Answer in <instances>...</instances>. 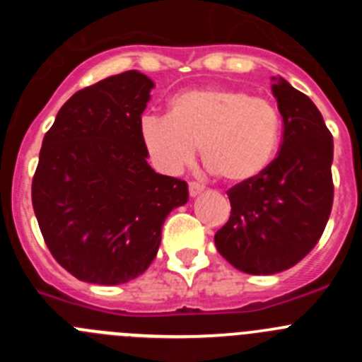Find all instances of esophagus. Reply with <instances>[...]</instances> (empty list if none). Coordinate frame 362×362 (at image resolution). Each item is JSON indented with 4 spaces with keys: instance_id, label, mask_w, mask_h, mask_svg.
<instances>
[{
    "instance_id": "1",
    "label": "esophagus",
    "mask_w": 362,
    "mask_h": 362,
    "mask_svg": "<svg viewBox=\"0 0 362 362\" xmlns=\"http://www.w3.org/2000/svg\"><path fill=\"white\" fill-rule=\"evenodd\" d=\"M203 185H199V183H194V181H192V183H188V194H190V197H196V196H199L201 192H203Z\"/></svg>"
}]
</instances>
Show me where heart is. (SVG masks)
Returning a JSON list of instances; mask_svg holds the SVG:
<instances>
[{
	"label": "heart",
	"instance_id": "obj_1",
	"mask_svg": "<svg viewBox=\"0 0 362 362\" xmlns=\"http://www.w3.org/2000/svg\"><path fill=\"white\" fill-rule=\"evenodd\" d=\"M141 141L158 168L177 174L201 161L226 183L254 181L270 168L283 137V117L264 98L235 88H194L174 95L168 117L145 116Z\"/></svg>",
	"mask_w": 362,
	"mask_h": 362
}]
</instances>
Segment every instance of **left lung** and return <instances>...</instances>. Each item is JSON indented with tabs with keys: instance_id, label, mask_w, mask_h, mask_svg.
Instances as JSON below:
<instances>
[{
	"instance_id": "obj_1",
	"label": "left lung",
	"mask_w": 362,
	"mask_h": 362,
	"mask_svg": "<svg viewBox=\"0 0 362 362\" xmlns=\"http://www.w3.org/2000/svg\"><path fill=\"white\" fill-rule=\"evenodd\" d=\"M274 81L284 124L279 156L263 175L226 192L232 212L214 238L232 267L254 276L299 263L321 239L334 203L330 130L308 95Z\"/></svg>"
}]
</instances>
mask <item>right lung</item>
<instances>
[{
    "label": "right lung",
    "mask_w": 362,
    "mask_h": 362,
    "mask_svg": "<svg viewBox=\"0 0 362 362\" xmlns=\"http://www.w3.org/2000/svg\"><path fill=\"white\" fill-rule=\"evenodd\" d=\"M153 88L137 70L78 90L45 134L32 206L50 254L79 281L123 284L150 267L188 185L153 172L141 114Z\"/></svg>",
    "instance_id": "1"
}]
</instances>
